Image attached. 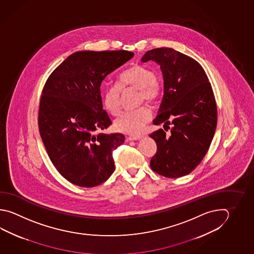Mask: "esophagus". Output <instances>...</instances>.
I'll return each mask as SVG.
<instances>
[{
	"mask_svg": "<svg viewBox=\"0 0 254 254\" xmlns=\"http://www.w3.org/2000/svg\"><path fill=\"white\" fill-rule=\"evenodd\" d=\"M143 135L142 134H137V135H129L128 137H127V140H138V139L142 138Z\"/></svg>",
	"mask_w": 254,
	"mask_h": 254,
	"instance_id": "esophagus-1",
	"label": "esophagus"
}]
</instances>
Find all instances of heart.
<instances>
[{"label": "heart", "instance_id": "obj_1", "mask_svg": "<svg viewBox=\"0 0 254 254\" xmlns=\"http://www.w3.org/2000/svg\"><path fill=\"white\" fill-rule=\"evenodd\" d=\"M128 90H137L139 105L144 102L155 105L162 95L163 84L151 68L140 64L130 67L120 74L119 86L110 84L102 91V103L110 114H120L121 91ZM151 117L152 110L148 106H141L137 110L122 113L115 120V127L127 134H138Z\"/></svg>", "mask_w": 254, "mask_h": 254}]
</instances>
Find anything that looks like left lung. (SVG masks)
Wrapping results in <instances>:
<instances>
[{
	"label": "left lung",
	"mask_w": 254,
	"mask_h": 254,
	"mask_svg": "<svg viewBox=\"0 0 254 254\" xmlns=\"http://www.w3.org/2000/svg\"><path fill=\"white\" fill-rule=\"evenodd\" d=\"M161 65L164 94L153 125L164 130L150 134L157 151L150 161L154 173L167 178L185 176L200 163L210 146L217 122L211 83L200 64L171 48L147 51L142 62ZM173 127L170 134L166 132Z\"/></svg>",
	"instance_id": "1"
}]
</instances>
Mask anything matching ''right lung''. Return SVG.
Wrapping results in <instances>:
<instances>
[{
    "mask_svg": "<svg viewBox=\"0 0 254 254\" xmlns=\"http://www.w3.org/2000/svg\"><path fill=\"white\" fill-rule=\"evenodd\" d=\"M134 53L80 51L69 56L49 75L42 90L39 128L58 173L80 187L106 182L115 171L113 151L124 134H98L112 124L102 109L101 84Z\"/></svg>",
    "mask_w": 254,
    "mask_h": 254,
    "instance_id": "add662e5",
    "label": "right lung"
}]
</instances>
